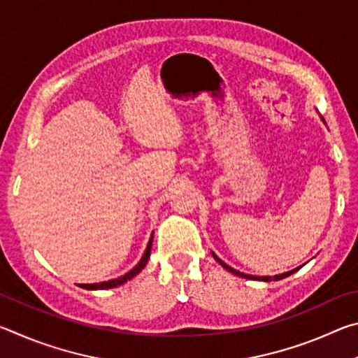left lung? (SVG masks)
<instances>
[{
	"instance_id": "8db88e82",
	"label": "left lung",
	"mask_w": 358,
	"mask_h": 358,
	"mask_svg": "<svg viewBox=\"0 0 358 358\" xmlns=\"http://www.w3.org/2000/svg\"><path fill=\"white\" fill-rule=\"evenodd\" d=\"M213 254V257L217 260V262H220L224 268L226 270H229L230 273H234V275H237V276H241V278H246V280H257V281H278V280H282V278H286V276H289V275H292V273H295L296 270L299 268H295V270H292V271H286V273H281V275H276V276H252V275H246V273H241V271H238V270H234L232 266H229L226 262H222V260L216 256L215 252H211Z\"/></svg>"
}]
</instances>
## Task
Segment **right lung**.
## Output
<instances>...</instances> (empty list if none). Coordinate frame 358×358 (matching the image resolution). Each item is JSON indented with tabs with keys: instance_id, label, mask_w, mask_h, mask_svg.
Listing matches in <instances>:
<instances>
[{
	"instance_id": "1",
	"label": "right lung",
	"mask_w": 358,
	"mask_h": 358,
	"mask_svg": "<svg viewBox=\"0 0 358 358\" xmlns=\"http://www.w3.org/2000/svg\"><path fill=\"white\" fill-rule=\"evenodd\" d=\"M151 243H153V235H151V238H150L148 245H147V250H145L143 256H142V259H141V262H138V264L134 266V268H132L131 271H128V273H126V275L117 278V280H110V281H104V282L83 284L82 287H85V289H92V290H94V289H112V287H117V286H120V284H123V282H126L128 280H131V278H134L137 273H141L143 266L147 265V262H148V257H150V252H151Z\"/></svg>"
}]
</instances>
